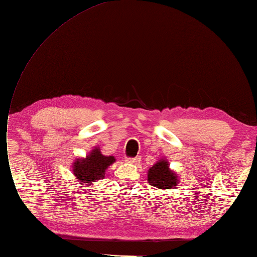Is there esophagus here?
Returning a JSON list of instances; mask_svg holds the SVG:
<instances>
[{"instance_id": "34e87169", "label": "esophagus", "mask_w": 257, "mask_h": 257, "mask_svg": "<svg viewBox=\"0 0 257 257\" xmlns=\"http://www.w3.org/2000/svg\"><path fill=\"white\" fill-rule=\"evenodd\" d=\"M141 161V158L140 157H136V158H127L126 159V162L127 163H130V164H137Z\"/></svg>"}]
</instances>
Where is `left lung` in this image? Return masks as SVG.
Wrapping results in <instances>:
<instances>
[{
    "label": "left lung",
    "instance_id": "8db88e82",
    "mask_svg": "<svg viewBox=\"0 0 257 257\" xmlns=\"http://www.w3.org/2000/svg\"><path fill=\"white\" fill-rule=\"evenodd\" d=\"M148 184L158 189H175L179 184L178 174L170 168L169 161L160 158L147 172Z\"/></svg>",
    "mask_w": 257,
    "mask_h": 257
}]
</instances>
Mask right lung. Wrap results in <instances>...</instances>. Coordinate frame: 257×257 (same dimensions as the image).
<instances>
[{"label": "right lung", "mask_w": 257, "mask_h": 257, "mask_svg": "<svg viewBox=\"0 0 257 257\" xmlns=\"http://www.w3.org/2000/svg\"><path fill=\"white\" fill-rule=\"evenodd\" d=\"M116 161L114 156L102 155L100 147L95 146L85 158H77L72 163V174L78 183L83 186L94 185L104 178L106 169Z\"/></svg>", "instance_id": "1"}]
</instances>
